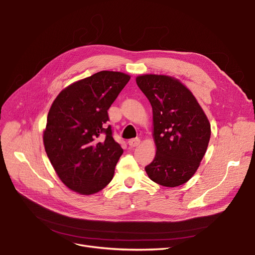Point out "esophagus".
<instances>
[{
	"label": "esophagus",
	"instance_id": "esophagus-1",
	"mask_svg": "<svg viewBox=\"0 0 255 255\" xmlns=\"http://www.w3.org/2000/svg\"><path fill=\"white\" fill-rule=\"evenodd\" d=\"M140 143L139 138H132L128 140V144L131 146V148H134V146H137Z\"/></svg>",
	"mask_w": 255,
	"mask_h": 255
}]
</instances>
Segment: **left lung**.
<instances>
[{"label": "left lung", "instance_id": "left-lung-1", "mask_svg": "<svg viewBox=\"0 0 255 255\" xmlns=\"http://www.w3.org/2000/svg\"><path fill=\"white\" fill-rule=\"evenodd\" d=\"M136 84L152 105L157 148L144 169L159 185L180 186L190 180L206 154L209 120L192 93L176 78L145 74L136 77Z\"/></svg>", "mask_w": 255, "mask_h": 255}]
</instances>
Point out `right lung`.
Wrapping results in <instances>:
<instances>
[{"label": "right lung", "instance_id": "right-lung-1", "mask_svg": "<svg viewBox=\"0 0 255 255\" xmlns=\"http://www.w3.org/2000/svg\"><path fill=\"white\" fill-rule=\"evenodd\" d=\"M130 76L100 71L64 89L51 104L43 133L45 152L61 181L84 195L102 190L123 149L113 137L107 111Z\"/></svg>", "mask_w": 255, "mask_h": 255}]
</instances>
